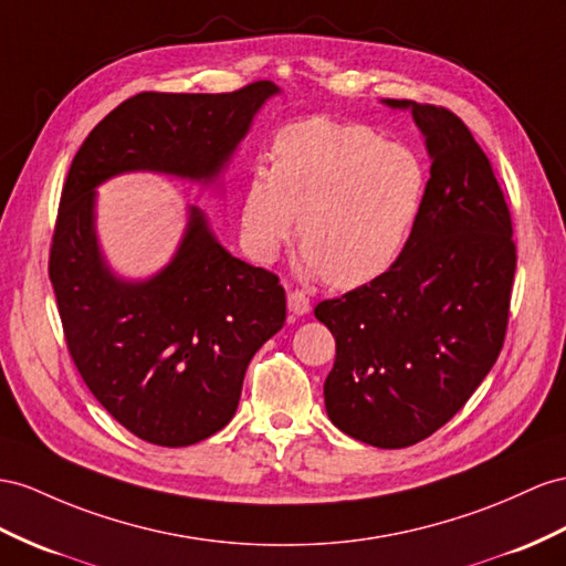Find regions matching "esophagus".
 Here are the masks:
<instances>
[{"label":"esophagus","mask_w":566,"mask_h":566,"mask_svg":"<svg viewBox=\"0 0 566 566\" xmlns=\"http://www.w3.org/2000/svg\"><path fill=\"white\" fill-rule=\"evenodd\" d=\"M286 306H289V313L306 315L311 311V301H308L306 294L298 292V289H294V292H289V296H286Z\"/></svg>","instance_id":"esophagus-1"}]
</instances>
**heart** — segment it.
Masks as SVG:
<instances>
[{"instance_id":"b5f03b06","label":"heart","mask_w":566,"mask_h":566,"mask_svg":"<svg viewBox=\"0 0 566 566\" xmlns=\"http://www.w3.org/2000/svg\"><path fill=\"white\" fill-rule=\"evenodd\" d=\"M428 196L418 155L364 124L308 117L272 143V167L251 169L241 231L249 253L272 263L298 214L303 265L354 289L395 268Z\"/></svg>"}]
</instances>
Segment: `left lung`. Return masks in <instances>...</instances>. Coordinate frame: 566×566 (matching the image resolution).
Instances as JSON below:
<instances>
[{"mask_svg":"<svg viewBox=\"0 0 566 566\" xmlns=\"http://www.w3.org/2000/svg\"><path fill=\"white\" fill-rule=\"evenodd\" d=\"M430 153L428 196L407 251L382 277L327 298L335 335L329 421L380 449L440 430L502 352L516 272L512 214L488 155L454 112L411 99Z\"/></svg>","mask_w":566,"mask_h":566,"instance_id":"8db88e82","label":"left lung"}]
</instances>
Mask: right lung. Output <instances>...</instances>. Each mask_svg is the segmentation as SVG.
<instances>
[{
    "label": "right lung",
    "mask_w": 566,
    "mask_h": 566,
    "mask_svg": "<svg viewBox=\"0 0 566 566\" xmlns=\"http://www.w3.org/2000/svg\"><path fill=\"white\" fill-rule=\"evenodd\" d=\"M277 91L253 81L217 95L138 93L93 128L69 167L50 245L64 339L95 399L150 444H196L231 421L253 354L286 321L284 286L227 253L198 208L163 272L117 280L97 251L93 188L134 169L214 179Z\"/></svg>",
    "instance_id": "1"
}]
</instances>
